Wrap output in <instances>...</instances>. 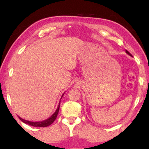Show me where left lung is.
<instances>
[{"label": "left lung", "mask_w": 149, "mask_h": 149, "mask_svg": "<svg viewBox=\"0 0 149 149\" xmlns=\"http://www.w3.org/2000/svg\"><path fill=\"white\" fill-rule=\"evenodd\" d=\"M125 52H126V53H127V54H129V55H130V56H132V54H131L130 53V52L127 51V50H125Z\"/></svg>", "instance_id": "1"}]
</instances>
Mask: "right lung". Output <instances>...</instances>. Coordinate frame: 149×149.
<instances>
[{"instance_id":"right-lung-1","label":"right lung","mask_w":149,"mask_h":149,"mask_svg":"<svg viewBox=\"0 0 149 149\" xmlns=\"http://www.w3.org/2000/svg\"><path fill=\"white\" fill-rule=\"evenodd\" d=\"M64 94L62 95L61 99L62 98ZM61 99H60V100H61ZM60 104V100L59 104H58V106L57 109L56 110V111H55V112L54 113V114H52L50 118H48V119L43 120V121H41V122H30V121H27V120H26L24 119H22V118L20 117H19V118L20 119V120H22L24 123H26V124L31 125V126H34V127H47V126L51 125L52 123L54 122V120H56L57 115H58V111H59Z\"/></svg>"}]
</instances>
